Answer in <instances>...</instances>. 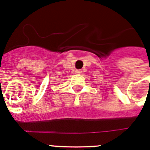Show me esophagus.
<instances>
[{"instance_id":"esophagus-1","label":"esophagus","mask_w":150,"mask_h":150,"mask_svg":"<svg viewBox=\"0 0 150 150\" xmlns=\"http://www.w3.org/2000/svg\"><path fill=\"white\" fill-rule=\"evenodd\" d=\"M75 74H78V75H79V74H81V70H75Z\"/></svg>"}]
</instances>
